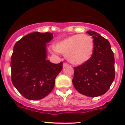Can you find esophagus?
Masks as SVG:
<instances>
[{"mask_svg": "<svg viewBox=\"0 0 125 125\" xmlns=\"http://www.w3.org/2000/svg\"><path fill=\"white\" fill-rule=\"evenodd\" d=\"M69 64L67 63H63V67H66L67 66H68Z\"/></svg>", "mask_w": 125, "mask_h": 125, "instance_id": "esophagus-1", "label": "esophagus"}]
</instances>
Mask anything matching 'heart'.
<instances>
[{"instance_id":"obj_1","label":"heart","mask_w":125,"mask_h":125,"mask_svg":"<svg viewBox=\"0 0 125 125\" xmlns=\"http://www.w3.org/2000/svg\"><path fill=\"white\" fill-rule=\"evenodd\" d=\"M54 49L66 56L71 63L74 65L84 63L93 54L94 43L91 36L87 34H74L57 43Z\"/></svg>"}]
</instances>
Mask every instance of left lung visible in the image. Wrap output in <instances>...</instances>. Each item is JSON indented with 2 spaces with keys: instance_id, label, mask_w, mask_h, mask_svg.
Listing matches in <instances>:
<instances>
[{
  "instance_id": "left-lung-1",
  "label": "left lung",
  "mask_w": 125,
  "mask_h": 125,
  "mask_svg": "<svg viewBox=\"0 0 125 125\" xmlns=\"http://www.w3.org/2000/svg\"><path fill=\"white\" fill-rule=\"evenodd\" d=\"M94 43L93 54L84 63L74 67L73 83L80 93L88 97L104 94L115 78L114 54L106 39L89 30Z\"/></svg>"
}]
</instances>
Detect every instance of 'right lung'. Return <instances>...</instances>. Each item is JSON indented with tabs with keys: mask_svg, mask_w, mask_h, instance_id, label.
<instances>
[{
	"mask_svg": "<svg viewBox=\"0 0 125 125\" xmlns=\"http://www.w3.org/2000/svg\"><path fill=\"white\" fill-rule=\"evenodd\" d=\"M52 38L50 32H35L24 36L13 47L11 82L26 99L36 101L47 96L62 70V62L56 64L46 60V43Z\"/></svg>",
	"mask_w": 125,
	"mask_h": 125,
	"instance_id": "right-lung-1",
	"label": "right lung"
}]
</instances>
